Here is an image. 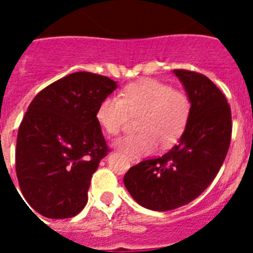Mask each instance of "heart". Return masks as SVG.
<instances>
[{"label": "heart", "instance_id": "heart-1", "mask_svg": "<svg viewBox=\"0 0 253 253\" xmlns=\"http://www.w3.org/2000/svg\"><path fill=\"white\" fill-rule=\"evenodd\" d=\"M191 114L186 92L162 82L146 80L125 86L119 96H106L96 109V120L109 135H118L130 118L139 133L126 135L116 147L131 157L153 153L158 143L169 148L180 140Z\"/></svg>", "mask_w": 253, "mask_h": 253}]
</instances>
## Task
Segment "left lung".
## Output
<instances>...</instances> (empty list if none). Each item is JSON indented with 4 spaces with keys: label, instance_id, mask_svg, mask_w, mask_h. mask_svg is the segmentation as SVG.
<instances>
[{
    "label": "left lung",
    "instance_id": "obj_1",
    "mask_svg": "<svg viewBox=\"0 0 253 253\" xmlns=\"http://www.w3.org/2000/svg\"><path fill=\"white\" fill-rule=\"evenodd\" d=\"M191 100V114L180 143L161 157L131 166L124 185L142 207L157 211L189 204L211 184L232 138V113L225 96L207 76L173 69Z\"/></svg>",
    "mask_w": 253,
    "mask_h": 253
}]
</instances>
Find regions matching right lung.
I'll return each instance as SVG.
<instances>
[{"label":"right lung","mask_w":253,"mask_h":253,"mask_svg":"<svg viewBox=\"0 0 253 253\" xmlns=\"http://www.w3.org/2000/svg\"><path fill=\"white\" fill-rule=\"evenodd\" d=\"M115 88L106 76L76 72L29 105L17 133L16 175L26 203L40 215L72 218L86 205L92 173L110 152L96 109Z\"/></svg>","instance_id":"add662e5"}]
</instances>
